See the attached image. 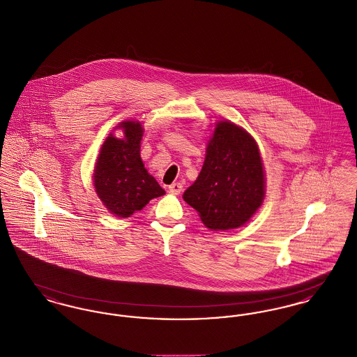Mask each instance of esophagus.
<instances>
[{"label": "esophagus", "mask_w": 357, "mask_h": 357, "mask_svg": "<svg viewBox=\"0 0 357 357\" xmlns=\"http://www.w3.org/2000/svg\"><path fill=\"white\" fill-rule=\"evenodd\" d=\"M182 188H183L182 183L176 182V183H172V185L169 186V191H170L171 194H174V195H179L182 192Z\"/></svg>", "instance_id": "obj_1"}]
</instances>
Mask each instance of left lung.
Returning <instances> with one entry per match:
<instances>
[{"label":"left lung","mask_w":357,"mask_h":357,"mask_svg":"<svg viewBox=\"0 0 357 357\" xmlns=\"http://www.w3.org/2000/svg\"><path fill=\"white\" fill-rule=\"evenodd\" d=\"M264 195V167L255 139L230 121L218 123L204 167L183 199L208 229L230 230L250 220Z\"/></svg>","instance_id":"left-lung-1"}]
</instances>
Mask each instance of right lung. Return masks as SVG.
I'll return each mask as SVG.
<instances>
[{
  "mask_svg": "<svg viewBox=\"0 0 357 357\" xmlns=\"http://www.w3.org/2000/svg\"><path fill=\"white\" fill-rule=\"evenodd\" d=\"M124 137L109 135L99 153L93 174L95 188L104 206L116 217L127 218L151 199L165 194L140 158L143 128L137 121L120 124Z\"/></svg>",
  "mask_w": 357,
  "mask_h": 357,
  "instance_id": "obj_1",
  "label": "right lung"
}]
</instances>
